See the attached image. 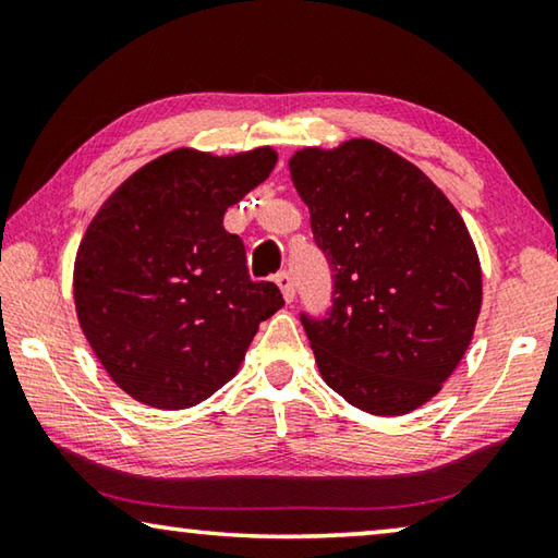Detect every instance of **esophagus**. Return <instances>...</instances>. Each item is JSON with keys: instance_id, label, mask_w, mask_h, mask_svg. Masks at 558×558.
Returning <instances> with one entry per match:
<instances>
[{"instance_id": "34e87169", "label": "esophagus", "mask_w": 558, "mask_h": 558, "mask_svg": "<svg viewBox=\"0 0 558 558\" xmlns=\"http://www.w3.org/2000/svg\"><path fill=\"white\" fill-rule=\"evenodd\" d=\"M276 282L280 286V290H282V298H286V302H292V300H295V278H292L288 270H280L278 276H276Z\"/></svg>"}]
</instances>
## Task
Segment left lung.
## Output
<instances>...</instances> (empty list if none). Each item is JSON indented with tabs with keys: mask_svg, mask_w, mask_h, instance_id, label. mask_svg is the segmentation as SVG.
Listing matches in <instances>:
<instances>
[{
	"mask_svg": "<svg viewBox=\"0 0 558 558\" xmlns=\"http://www.w3.org/2000/svg\"><path fill=\"white\" fill-rule=\"evenodd\" d=\"M292 182L332 270V307L300 313L323 379L374 415L426 403L456 372L483 302L465 221L389 147L352 140L302 149Z\"/></svg>",
	"mask_w": 558,
	"mask_h": 558,
	"instance_id": "8db88e82",
	"label": "left lung"
}]
</instances>
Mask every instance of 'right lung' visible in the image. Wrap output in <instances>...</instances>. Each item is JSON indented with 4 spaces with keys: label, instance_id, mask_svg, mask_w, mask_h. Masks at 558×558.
I'll use <instances>...</instances> for the list:
<instances>
[{
    "label": "right lung",
    "instance_id": "right-lung-1",
    "mask_svg": "<svg viewBox=\"0 0 558 558\" xmlns=\"http://www.w3.org/2000/svg\"><path fill=\"white\" fill-rule=\"evenodd\" d=\"M270 147L235 157L174 149L137 169L83 235L73 298L83 335L122 391L155 409L209 399L239 369L258 325L286 305L251 280L223 214L276 167Z\"/></svg>",
    "mask_w": 558,
    "mask_h": 558
}]
</instances>
